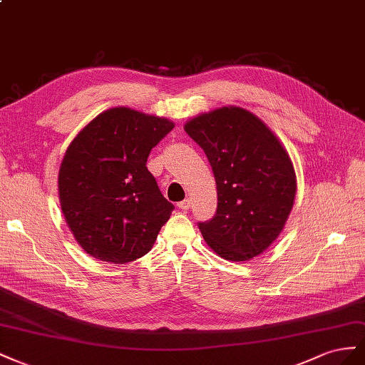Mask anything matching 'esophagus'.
<instances>
[{
  "mask_svg": "<svg viewBox=\"0 0 365 365\" xmlns=\"http://www.w3.org/2000/svg\"><path fill=\"white\" fill-rule=\"evenodd\" d=\"M179 207H180L182 211H188L190 207H191V200H190V199H185L183 202L179 203Z\"/></svg>",
  "mask_w": 365,
  "mask_h": 365,
  "instance_id": "1",
  "label": "esophagus"
}]
</instances>
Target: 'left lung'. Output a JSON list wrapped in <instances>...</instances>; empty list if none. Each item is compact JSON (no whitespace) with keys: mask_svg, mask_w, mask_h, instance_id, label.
<instances>
[{"mask_svg":"<svg viewBox=\"0 0 365 365\" xmlns=\"http://www.w3.org/2000/svg\"><path fill=\"white\" fill-rule=\"evenodd\" d=\"M212 166L217 212L199 229L212 251L247 262L272 245L287 222L297 194L292 160L255 114L222 107L185 123Z\"/></svg>","mask_w":365,"mask_h":365,"instance_id":"8db88e82","label":"left lung"}]
</instances>
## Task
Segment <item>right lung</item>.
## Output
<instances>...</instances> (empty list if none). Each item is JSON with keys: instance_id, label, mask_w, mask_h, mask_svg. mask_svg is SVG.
<instances>
[{"instance_id": "add662e5", "label": "right lung", "mask_w": 365, "mask_h": 365, "mask_svg": "<svg viewBox=\"0 0 365 365\" xmlns=\"http://www.w3.org/2000/svg\"><path fill=\"white\" fill-rule=\"evenodd\" d=\"M173 128L165 118L116 107L98 114L68 145L58 175L59 203L91 257L123 264L151 251L174 205L147 160Z\"/></svg>"}]
</instances>
